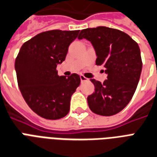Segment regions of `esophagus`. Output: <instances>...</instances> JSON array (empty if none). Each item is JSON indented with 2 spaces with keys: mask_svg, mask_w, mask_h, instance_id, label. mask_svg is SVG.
I'll list each match as a JSON object with an SVG mask.
<instances>
[{
  "mask_svg": "<svg viewBox=\"0 0 157 157\" xmlns=\"http://www.w3.org/2000/svg\"><path fill=\"white\" fill-rule=\"evenodd\" d=\"M80 79H81V82H87V81H88V78H85L83 75H80Z\"/></svg>",
  "mask_w": 157,
  "mask_h": 157,
  "instance_id": "esophagus-1",
  "label": "esophagus"
}]
</instances>
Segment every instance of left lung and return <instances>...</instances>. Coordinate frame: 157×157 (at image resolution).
I'll list each match as a JSON object with an SVG mask.
<instances>
[{
	"mask_svg": "<svg viewBox=\"0 0 157 157\" xmlns=\"http://www.w3.org/2000/svg\"><path fill=\"white\" fill-rule=\"evenodd\" d=\"M78 39L92 43L96 65H103L107 79L103 83L91 79L95 91L87 97L90 110L97 115H115L128 105L140 78L143 63L138 43L127 33L100 26L81 30Z\"/></svg>",
	"mask_w": 157,
	"mask_h": 157,
	"instance_id": "obj_1",
	"label": "left lung"
}]
</instances>
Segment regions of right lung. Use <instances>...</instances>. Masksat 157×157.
I'll return each mask as SVG.
<instances>
[{"label": "right lung", "mask_w": 157, "mask_h": 157, "mask_svg": "<svg viewBox=\"0 0 157 157\" xmlns=\"http://www.w3.org/2000/svg\"><path fill=\"white\" fill-rule=\"evenodd\" d=\"M79 30H51L24 42L15 59L17 81L23 98L36 114L47 120L65 117L73 93L80 84L77 74L59 76L56 66L66 57Z\"/></svg>", "instance_id": "right-lung-1"}]
</instances>
